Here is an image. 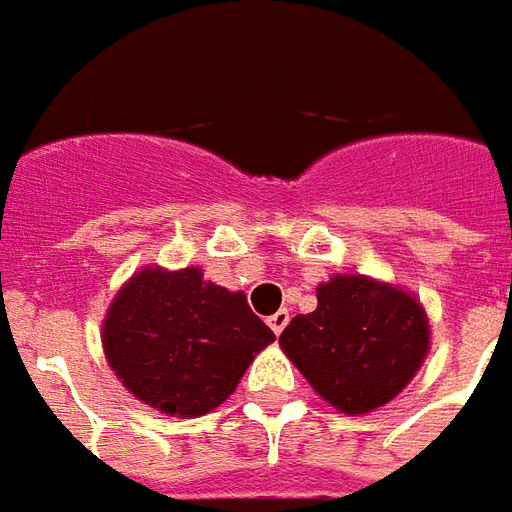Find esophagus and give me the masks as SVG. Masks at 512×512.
<instances>
[{"label": "esophagus", "instance_id": "1", "mask_svg": "<svg viewBox=\"0 0 512 512\" xmlns=\"http://www.w3.org/2000/svg\"><path fill=\"white\" fill-rule=\"evenodd\" d=\"M288 321H291V316H288V310H277L274 316H268V327H271V330L280 335V332L285 330V327H288Z\"/></svg>", "mask_w": 512, "mask_h": 512}]
</instances>
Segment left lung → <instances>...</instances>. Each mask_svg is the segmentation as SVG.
<instances>
[{
  "label": "left lung",
  "instance_id": "1",
  "mask_svg": "<svg viewBox=\"0 0 512 512\" xmlns=\"http://www.w3.org/2000/svg\"><path fill=\"white\" fill-rule=\"evenodd\" d=\"M316 296V310L282 330V352L335 410L360 416L388 405L430 349L424 307L363 274H335Z\"/></svg>",
  "mask_w": 512,
  "mask_h": 512
}]
</instances>
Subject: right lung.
<instances>
[{"label":"right lung","mask_w":512,"mask_h":512,"mask_svg":"<svg viewBox=\"0 0 512 512\" xmlns=\"http://www.w3.org/2000/svg\"><path fill=\"white\" fill-rule=\"evenodd\" d=\"M274 332L241 291L202 268H141L102 324L105 357L124 388L169 416H205L230 396Z\"/></svg>","instance_id":"right-lung-1"}]
</instances>
